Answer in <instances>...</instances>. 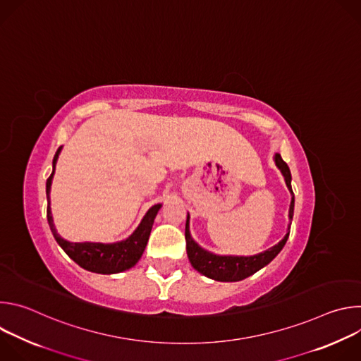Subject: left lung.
I'll use <instances>...</instances> for the list:
<instances>
[{"label":"left lung","instance_id":"1","mask_svg":"<svg viewBox=\"0 0 361 361\" xmlns=\"http://www.w3.org/2000/svg\"><path fill=\"white\" fill-rule=\"evenodd\" d=\"M274 161L276 166L280 169L281 174L284 176L286 184L291 192V202H290V210H288V219L290 221L293 220V214H294V192L291 190V173L288 166L284 163V160L281 159L280 154H276L274 156ZM290 226L288 224V231L284 235V238L273 245L271 248L255 254V255H217L213 254L207 250L201 248L191 237L190 234V216H187V221H185V243H187V255L188 260L191 263V266L201 273L202 276L213 279L216 281H240L244 280L247 277H250L251 274L257 273L260 269H263L264 266H267L274 257L283 250L288 234H290Z\"/></svg>","mask_w":361,"mask_h":361}]
</instances>
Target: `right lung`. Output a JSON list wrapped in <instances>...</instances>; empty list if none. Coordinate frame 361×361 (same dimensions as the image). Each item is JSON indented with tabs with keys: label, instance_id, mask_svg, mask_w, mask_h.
<instances>
[{
	"label": "right lung",
	"instance_id": "1",
	"mask_svg": "<svg viewBox=\"0 0 361 361\" xmlns=\"http://www.w3.org/2000/svg\"><path fill=\"white\" fill-rule=\"evenodd\" d=\"M61 147L57 149L54 160H53V173L47 180L45 191H47V220L53 233L56 241L60 244V247L67 252L70 259H73L80 267L84 270L98 273V274H116L126 271L131 267H134L145 250L154 219H156L159 210L161 209V204H156L145 213L144 219L141 220L140 226L135 228V231L126 240L111 244H102V243H70L64 240L56 230L53 223V216H51V207H49V190L51 183H53L56 164L60 156Z\"/></svg>",
	"mask_w": 361,
	"mask_h": 361
}]
</instances>
